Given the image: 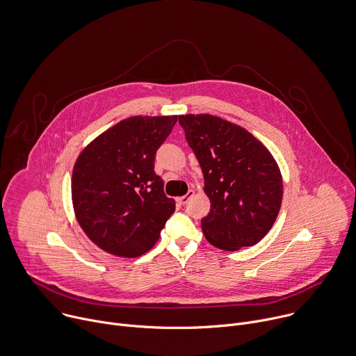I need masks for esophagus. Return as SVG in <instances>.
<instances>
[{
  "instance_id": "1",
  "label": "esophagus",
  "mask_w": 356,
  "mask_h": 356,
  "mask_svg": "<svg viewBox=\"0 0 356 356\" xmlns=\"http://www.w3.org/2000/svg\"><path fill=\"white\" fill-rule=\"evenodd\" d=\"M193 195H195V191H192V189H191V191H189V192H188L185 196L177 197V202H178L179 204H186V203L189 202V199H191Z\"/></svg>"
}]
</instances>
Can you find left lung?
Returning a JSON list of instances; mask_svg holds the SVG:
<instances>
[{
  "label": "left lung",
  "mask_w": 356,
  "mask_h": 356,
  "mask_svg": "<svg viewBox=\"0 0 356 356\" xmlns=\"http://www.w3.org/2000/svg\"><path fill=\"white\" fill-rule=\"evenodd\" d=\"M186 141L203 172L210 211L206 240L237 251L261 241L282 204V174L270 152L244 127L209 113L179 115Z\"/></svg>",
  "instance_id": "obj_1"
}]
</instances>
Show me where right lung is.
Masks as SVG:
<instances>
[{"label":"right lung","instance_id":"add662e5","mask_svg":"<svg viewBox=\"0 0 356 356\" xmlns=\"http://www.w3.org/2000/svg\"><path fill=\"white\" fill-rule=\"evenodd\" d=\"M177 120V115L123 119L80 153L71 199L79 225L101 250L134 258L159 241L175 200L165 196L154 160Z\"/></svg>","mask_w":356,"mask_h":356}]
</instances>
